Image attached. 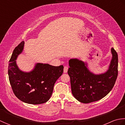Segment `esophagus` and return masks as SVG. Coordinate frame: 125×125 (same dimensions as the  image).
I'll return each instance as SVG.
<instances>
[{"label": "esophagus", "mask_w": 125, "mask_h": 125, "mask_svg": "<svg viewBox=\"0 0 125 125\" xmlns=\"http://www.w3.org/2000/svg\"><path fill=\"white\" fill-rule=\"evenodd\" d=\"M68 66H65V67H64V73H67V71H68Z\"/></svg>", "instance_id": "esophagus-1"}]
</instances>
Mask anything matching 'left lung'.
<instances>
[{
  "label": "left lung",
  "mask_w": 125,
  "mask_h": 125,
  "mask_svg": "<svg viewBox=\"0 0 125 125\" xmlns=\"http://www.w3.org/2000/svg\"><path fill=\"white\" fill-rule=\"evenodd\" d=\"M112 58L106 72L95 75L90 72L85 64L78 59L69 61L68 73L70 78L72 94L77 100L84 104L96 102L105 97L115 85L117 78L118 57L113 48Z\"/></svg>",
  "instance_id": "8db88e82"
}]
</instances>
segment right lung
Wrapping results in <instances>:
<instances>
[{"label":"right lung","mask_w":125,"mask_h":125,"mask_svg":"<svg viewBox=\"0 0 125 125\" xmlns=\"http://www.w3.org/2000/svg\"><path fill=\"white\" fill-rule=\"evenodd\" d=\"M24 41L15 48L9 61V81L15 96L30 104L47 102L51 95L56 81L62 75L63 65L55 67L48 64L37 63L31 72L21 71L16 63L18 56L22 52Z\"/></svg>","instance_id":"obj_1"}]
</instances>
